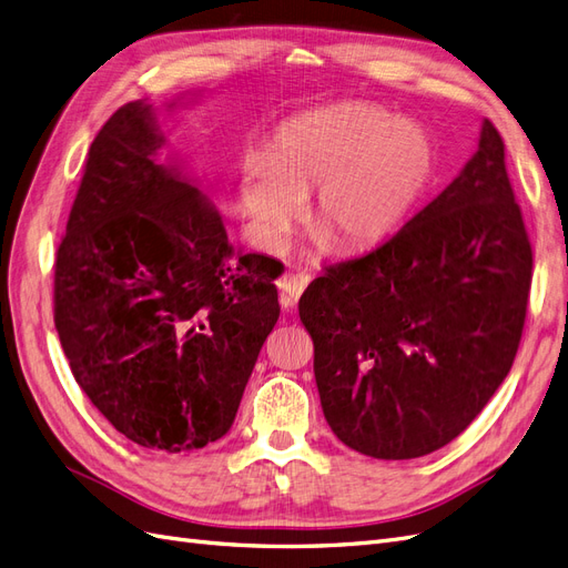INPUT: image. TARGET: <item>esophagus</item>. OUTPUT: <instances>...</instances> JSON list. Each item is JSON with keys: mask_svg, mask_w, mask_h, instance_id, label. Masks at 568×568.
<instances>
[{"mask_svg": "<svg viewBox=\"0 0 568 568\" xmlns=\"http://www.w3.org/2000/svg\"><path fill=\"white\" fill-rule=\"evenodd\" d=\"M311 284V274L305 272H288L280 280V288H282V305L284 307H294L301 298L303 291Z\"/></svg>", "mask_w": 568, "mask_h": 568, "instance_id": "obj_1", "label": "esophagus"}]
</instances>
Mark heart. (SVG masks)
Masks as SVG:
<instances>
[{
	"label": "heart",
	"instance_id": "obj_1",
	"mask_svg": "<svg viewBox=\"0 0 568 568\" xmlns=\"http://www.w3.org/2000/svg\"><path fill=\"white\" fill-rule=\"evenodd\" d=\"M436 144L422 125L372 104L303 113L270 159L244 165L242 199L257 239L280 246L313 196L307 222L336 253H359L398 230L432 186Z\"/></svg>",
	"mask_w": 568,
	"mask_h": 568
}]
</instances>
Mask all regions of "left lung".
Returning a JSON list of instances; mask_svg holds the SVG:
<instances>
[{"instance_id":"1","label":"left lung","mask_w":568,"mask_h":568,"mask_svg":"<svg viewBox=\"0 0 568 568\" xmlns=\"http://www.w3.org/2000/svg\"><path fill=\"white\" fill-rule=\"evenodd\" d=\"M530 270L503 136L484 120L476 153L432 203L301 296L336 438L376 459L457 438L511 369Z\"/></svg>"}]
</instances>
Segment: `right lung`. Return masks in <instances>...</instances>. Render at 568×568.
I'll return each instance as SVG.
<instances>
[{
  "label": "right lung",
  "instance_id": "right-lung-1",
  "mask_svg": "<svg viewBox=\"0 0 568 568\" xmlns=\"http://www.w3.org/2000/svg\"><path fill=\"white\" fill-rule=\"evenodd\" d=\"M280 267L230 244L215 201L168 151L156 106H120L90 146L57 253L54 322L75 382L142 448L215 443L280 320Z\"/></svg>",
  "mask_w": 568,
  "mask_h": 568
}]
</instances>
